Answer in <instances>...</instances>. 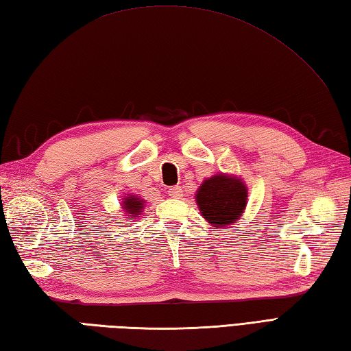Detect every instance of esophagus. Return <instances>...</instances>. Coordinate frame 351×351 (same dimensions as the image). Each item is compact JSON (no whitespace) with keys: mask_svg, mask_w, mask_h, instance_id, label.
<instances>
[{"mask_svg":"<svg viewBox=\"0 0 351 351\" xmlns=\"http://www.w3.org/2000/svg\"><path fill=\"white\" fill-rule=\"evenodd\" d=\"M167 195H169L170 197H173V199H181V197L184 196L181 187H171V189L167 191Z\"/></svg>","mask_w":351,"mask_h":351,"instance_id":"34e87169","label":"esophagus"}]
</instances>
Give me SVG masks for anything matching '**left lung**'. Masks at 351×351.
Wrapping results in <instances>:
<instances>
[{
    "instance_id": "left-lung-1",
    "label": "left lung",
    "mask_w": 351,
    "mask_h": 351,
    "mask_svg": "<svg viewBox=\"0 0 351 351\" xmlns=\"http://www.w3.org/2000/svg\"><path fill=\"white\" fill-rule=\"evenodd\" d=\"M196 202L214 229L226 228L240 219L247 205V187L237 176L215 175L200 184Z\"/></svg>"
}]
</instances>
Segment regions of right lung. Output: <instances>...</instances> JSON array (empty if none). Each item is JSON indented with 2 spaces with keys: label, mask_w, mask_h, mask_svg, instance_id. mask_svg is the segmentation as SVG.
<instances>
[{
  "label": "right lung",
  "mask_w": 351,
  "mask_h": 351,
  "mask_svg": "<svg viewBox=\"0 0 351 351\" xmlns=\"http://www.w3.org/2000/svg\"><path fill=\"white\" fill-rule=\"evenodd\" d=\"M143 204H145L143 199H140L138 196L130 195V196L123 197L122 208L131 219H136V217H140L141 211H143Z\"/></svg>",
  "instance_id": "right-lung-1"
}]
</instances>
